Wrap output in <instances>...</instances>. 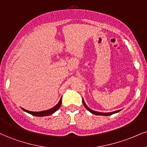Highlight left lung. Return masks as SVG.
<instances>
[{
    "instance_id": "left-lung-1",
    "label": "left lung",
    "mask_w": 147,
    "mask_h": 147,
    "mask_svg": "<svg viewBox=\"0 0 147 147\" xmlns=\"http://www.w3.org/2000/svg\"><path fill=\"white\" fill-rule=\"evenodd\" d=\"M82 101H83V104H84V106H85V107H86V109L88 111H90L91 113H92V114H94V115H96L109 116V115H113V114H114V113H118L119 111H120V110L116 111H114V112H111V113H101V112H97V111H93V110H91L90 109H89V108L87 106L86 104V103H85V102H84V99H82Z\"/></svg>"
}]
</instances>
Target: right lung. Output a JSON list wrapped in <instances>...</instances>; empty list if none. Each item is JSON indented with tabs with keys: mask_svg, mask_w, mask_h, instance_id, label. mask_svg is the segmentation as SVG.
<instances>
[{
	"mask_svg": "<svg viewBox=\"0 0 147 147\" xmlns=\"http://www.w3.org/2000/svg\"><path fill=\"white\" fill-rule=\"evenodd\" d=\"M61 99H62V97L60 99L59 102H58V104H57L56 106H54V107L52 108V109H49V110L40 111V112H33V111H30L28 110H25V109H23V108H22V109H23L25 112L28 113L32 115H34V116H36V117H43V116L50 115L53 114L54 113L56 112V111L58 110L59 109L61 105Z\"/></svg>",
	"mask_w": 147,
	"mask_h": 147,
	"instance_id": "1",
	"label": "right lung"
}]
</instances>
